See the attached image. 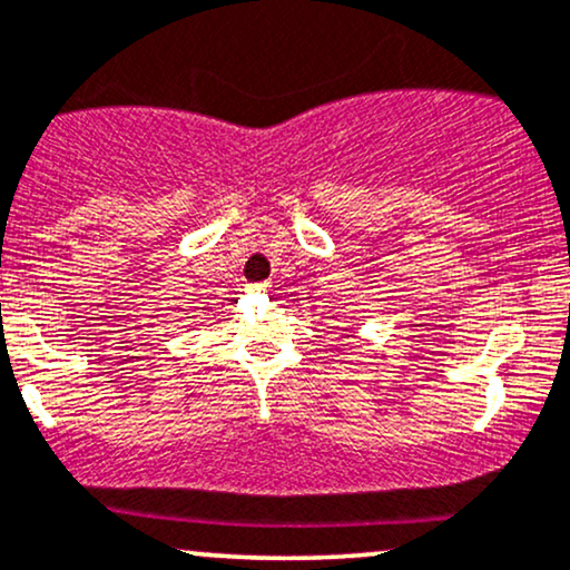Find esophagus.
I'll return each mask as SVG.
<instances>
[{"label": "esophagus", "mask_w": 570, "mask_h": 570, "mask_svg": "<svg viewBox=\"0 0 570 570\" xmlns=\"http://www.w3.org/2000/svg\"><path fill=\"white\" fill-rule=\"evenodd\" d=\"M268 281H261V284H247V292H265L268 289Z\"/></svg>", "instance_id": "1"}]
</instances>
